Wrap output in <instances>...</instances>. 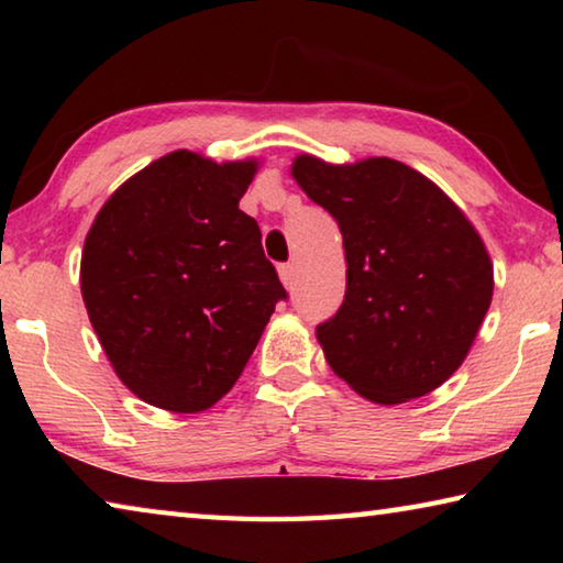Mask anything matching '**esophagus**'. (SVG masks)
I'll use <instances>...</instances> for the list:
<instances>
[{
    "label": "esophagus",
    "mask_w": 563,
    "mask_h": 563,
    "mask_svg": "<svg viewBox=\"0 0 563 563\" xmlns=\"http://www.w3.org/2000/svg\"><path fill=\"white\" fill-rule=\"evenodd\" d=\"M278 275H280V280H283V285H285V288H288V290H292L295 283H298V273H295V265H292V263L278 265Z\"/></svg>",
    "instance_id": "esophagus-1"
}]
</instances>
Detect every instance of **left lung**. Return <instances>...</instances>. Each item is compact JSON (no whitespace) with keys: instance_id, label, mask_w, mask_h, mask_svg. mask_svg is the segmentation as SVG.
<instances>
[{"instance_id":"1","label":"left lung","mask_w":563,"mask_h":563,"mask_svg":"<svg viewBox=\"0 0 563 563\" xmlns=\"http://www.w3.org/2000/svg\"><path fill=\"white\" fill-rule=\"evenodd\" d=\"M292 178L345 245V300L316 330L332 373L377 405L432 393L489 310L494 271L479 233L430 178L393 158L332 166L305 154Z\"/></svg>"}]
</instances>
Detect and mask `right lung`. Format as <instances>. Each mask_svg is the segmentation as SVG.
<instances>
[{
    "instance_id": "obj_1",
    "label": "right lung",
    "mask_w": 563,
    "mask_h": 563,
    "mask_svg": "<svg viewBox=\"0 0 563 563\" xmlns=\"http://www.w3.org/2000/svg\"><path fill=\"white\" fill-rule=\"evenodd\" d=\"M255 168L174 151L113 190L84 241L89 320L121 383L148 405L213 407L288 298L258 223L238 208Z\"/></svg>"
}]
</instances>
